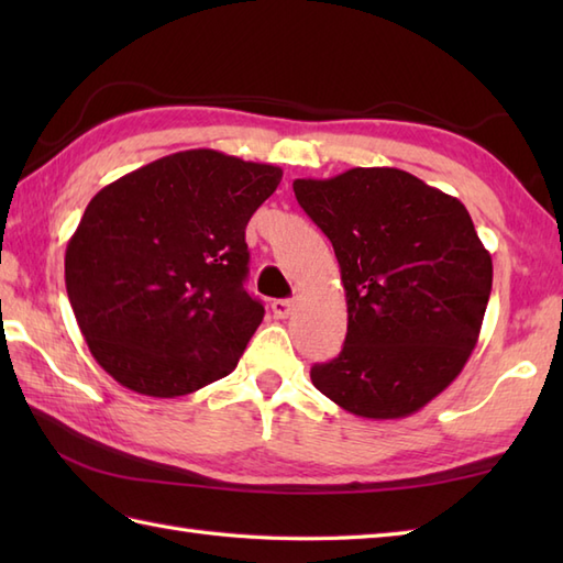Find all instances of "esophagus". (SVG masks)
Listing matches in <instances>:
<instances>
[{
	"label": "esophagus",
	"mask_w": 563,
	"mask_h": 563,
	"mask_svg": "<svg viewBox=\"0 0 563 563\" xmlns=\"http://www.w3.org/2000/svg\"><path fill=\"white\" fill-rule=\"evenodd\" d=\"M292 307H295L292 300H273V305H271L273 314L278 319H288L292 314Z\"/></svg>",
	"instance_id": "obj_1"
}]
</instances>
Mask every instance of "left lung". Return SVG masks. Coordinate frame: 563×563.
<instances>
[{
    "mask_svg": "<svg viewBox=\"0 0 563 563\" xmlns=\"http://www.w3.org/2000/svg\"><path fill=\"white\" fill-rule=\"evenodd\" d=\"M292 190L329 236L349 305L343 349L312 367L314 387L375 421L423 409L470 361L492 295L470 212L389 166L297 178Z\"/></svg>",
    "mask_w": 563,
    "mask_h": 563,
    "instance_id": "1",
    "label": "left lung"
}]
</instances>
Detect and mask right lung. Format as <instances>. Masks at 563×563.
Listing matches in <instances>:
<instances>
[{"mask_svg":"<svg viewBox=\"0 0 563 563\" xmlns=\"http://www.w3.org/2000/svg\"><path fill=\"white\" fill-rule=\"evenodd\" d=\"M283 169L186 150L101 188L65 251L81 336L123 387L174 399L230 375L263 319L246 224Z\"/></svg>","mask_w":563,"mask_h":563,"instance_id":"right-lung-1","label":"right lung"}]
</instances>
